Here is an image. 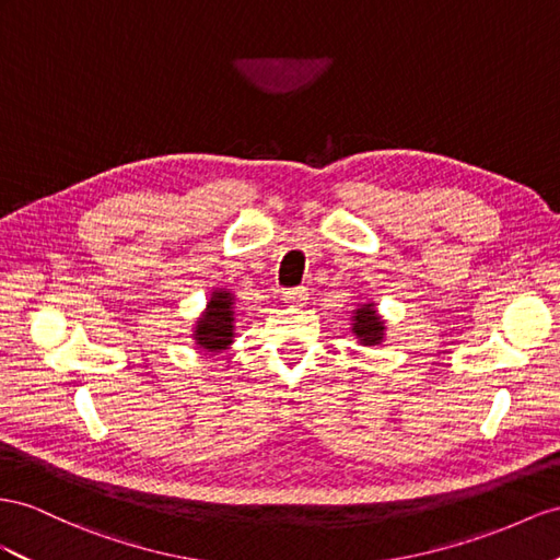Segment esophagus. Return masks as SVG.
Here are the masks:
<instances>
[{"label":"esophagus","mask_w":560,"mask_h":560,"mask_svg":"<svg viewBox=\"0 0 560 560\" xmlns=\"http://www.w3.org/2000/svg\"><path fill=\"white\" fill-rule=\"evenodd\" d=\"M310 293H307V289H289V291H283V300L285 303H289L291 307H303L305 303H307V298Z\"/></svg>","instance_id":"obj_1"}]
</instances>
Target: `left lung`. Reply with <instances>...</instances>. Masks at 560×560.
<instances>
[{
    "mask_svg": "<svg viewBox=\"0 0 560 560\" xmlns=\"http://www.w3.org/2000/svg\"><path fill=\"white\" fill-rule=\"evenodd\" d=\"M352 334L362 346H381L385 338V322L376 310V303H364L352 310Z\"/></svg>",
    "mask_w": 560,
    "mask_h": 560,
    "instance_id": "obj_1",
    "label": "left lung"
}]
</instances>
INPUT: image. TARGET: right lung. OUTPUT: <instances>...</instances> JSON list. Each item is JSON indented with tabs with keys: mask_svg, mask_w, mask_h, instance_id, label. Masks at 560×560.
I'll use <instances>...</instances> for the list:
<instances>
[{
	"mask_svg": "<svg viewBox=\"0 0 560 560\" xmlns=\"http://www.w3.org/2000/svg\"><path fill=\"white\" fill-rule=\"evenodd\" d=\"M234 305L236 298L232 291L218 289L212 291L206 312L200 314L196 326H194V340L200 350L206 352H222L234 342Z\"/></svg>",
	"mask_w": 560,
	"mask_h": 560,
	"instance_id": "obj_1",
	"label": "right lung"
}]
</instances>
